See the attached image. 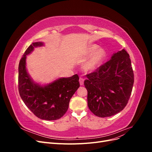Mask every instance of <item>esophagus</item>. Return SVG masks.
<instances>
[{
  "mask_svg": "<svg viewBox=\"0 0 152 152\" xmlns=\"http://www.w3.org/2000/svg\"><path fill=\"white\" fill-rule=\"evenodd\" d=\"M84 80L83 79H82V78H80V79H79V83H80V86H82V85H83L84 84Z\"/></svg>",
  "mask_w": 152,
  "mask_h": 152,
  "instance_id": "34e87169",
  "label": "esophagus"
}]
</instances>
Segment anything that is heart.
Instances as JSON below:
<instances>
[{
	"mask_svg": "<svg viewBox=\"0 0 152 152\" xmlns=\"http://www.w3.org/2000/svg\"><path fill=\"white\" fill-rule=\"evenodd\" d=\"M86 55L90 56L85 62L84 69L87 72H93L96 70L107 58V51L103 48H99L98 45L92 44L86 50Z\"/></svg>",
	"mask_w": 152,
	"mask_h": 152,
	"instance_id": "1",
	"label": "heart"
}]
</instances>
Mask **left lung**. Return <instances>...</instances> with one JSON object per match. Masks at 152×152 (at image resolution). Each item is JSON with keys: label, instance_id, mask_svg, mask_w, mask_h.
<instances>
[{"label": "left lung", "instance_id": "left-lung-1", "mask_svg": "<svg viewBox=\"0 0 152 152\" xmlns=\"http://www.w3.org/2000/svg\"><path fill=\"white\" fill-rule=\"evenodd\" d=\"M86 77L87 104L95 115L111 117L126 107L134 84V73L125 49L113 53L110 60Z\"/></svg>", "mask_w": 152, "mask_h": 152}]
</instances>
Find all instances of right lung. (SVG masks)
Returning a JSON list of instances; mask_svg holds the SVG:
<instances>
[{
    "label": "right lung",
    "mask_w": 152,
    "mask_h": 152,
    "mask_svg": "<svg viewBox=\"0 0 152 152\" xmlns=\"http://www.w3.org/2000/svg\"><path fill=\"white\" fill-rule=\"evenodd\" d=\"M44 45L42 42H33L21 58L18 67V90L22 100L35 115L43 120L55 121L66 112L71 98L80 87L79 77L75 74L59 78L45 85L34 82L26 70V56L34 48Z\"/></svg>",
    "instance_id": "1"
}]
</instances>
